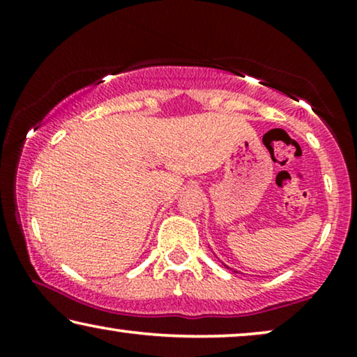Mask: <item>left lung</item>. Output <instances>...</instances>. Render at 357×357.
Wrapping results in <instances>:
<instances>
[{"mask_svg":"<svg viewBox=\"0 0 357 357\" xmlns=\"http://www.w3.org/2000/svg\"><path fill=\"white\" fill-rule=\"evenodd\" d=\"M224 266H226V265H224ZM226 268H229V266H226Z\"/></svg>","mask_w":357,"mask_h":357,"instance_id":"obj_1","label":"left lung"}]
</instances>
